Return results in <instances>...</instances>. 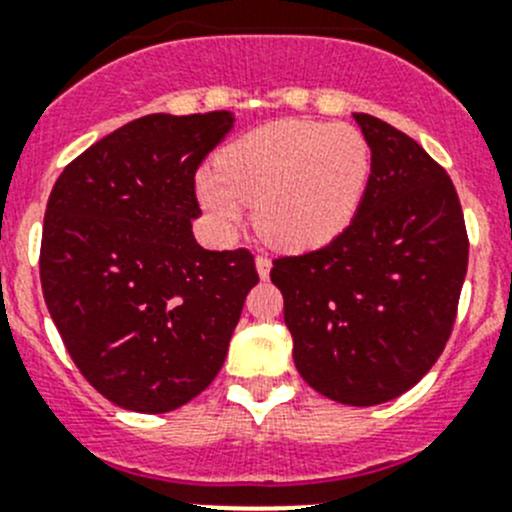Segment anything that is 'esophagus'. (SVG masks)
<instances>
[{"mask_svg": "<svg viewBox=\"0 0 512 512\" xmlns=\"http://www.w3.org/2000/svg\"><path fill=\"white\" fill-rule=\"evenodd\" d=\"M255 267H257V275H260L262 280L270 278V270H272V260H270V257L260 255V257H257V260H255Z\"/></svg>", "mask_w": 512, "mask_h": 512, "instance_id": "34e87169", "label": "esophagus"}]
</instances>
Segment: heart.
Instances as JSON below:
<instances>
[{
    "instance_id": "1",
    "label": "heart",
    "mask_w": 512,
    "mask_h": 512,
    "mask_svg": "<svg viewBox=\"0 0 512 512\" xmlns=\"http://www.w3.org/2000/svg\"><path fill=\"white\" fill-rule=\"evenodd\" d=\"M371 151L348 123L272 121L234 138L217 166L197 174V197L217 232H229L255 202V227L272 247L308 252L328 245L364 202Z\"/></svg>"
}]
</instances>
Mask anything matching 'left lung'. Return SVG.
<instances>
[{"label":"left lung","mask_w":512,"mask_h":512,"mask_svg":"<svg viewBox=\"0 0 512 512\" xmlns=\"http://www.w3.org/2000/svg\"><path fill=\"white\" fill-rule=\"evenodd\" d=\"M353 118L371 148L364 202L326 247L272 262L270 280L305 384L374 407L412 389L444 351L470 242L447 171L407 133Z\"/></svg>","instance_id":"1"}]
</instances>
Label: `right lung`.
<instances>
[{"label":"right lung","mask_w":512,"mask_h":512,"mask_svg":"<svg viewBox=\"0 0 512 512\" xmlns=\"http://www.w3.org/2000/svg\"><path fill=\"white\" fill-rule=\"evenodd\" d=\"M229 111L151 113L65 166L47 202L40 280L80 374L123 409L164 414L202 394L227 358L247 250H204L194 174L232 131Z\"/></svg>","instance_id":"right-lung-1"}]
</instances>
